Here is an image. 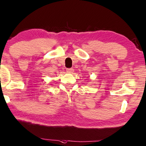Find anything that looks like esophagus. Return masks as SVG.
<instances>
[{"label":"esophagus","instance_id":"34e87169","mask_svg":"<svg viewBox=\"0 0 146 146\" xmlns=\"http://www.w3.org/2000/svg\"><path fill=\"white\" fill-rule=\"evenodd\" d=\"M66 71H67V73H73L74 71V69L73 68H68V69H67Z\"/></svg>","mask_w":146,"mask_h":146}]
</instances>
